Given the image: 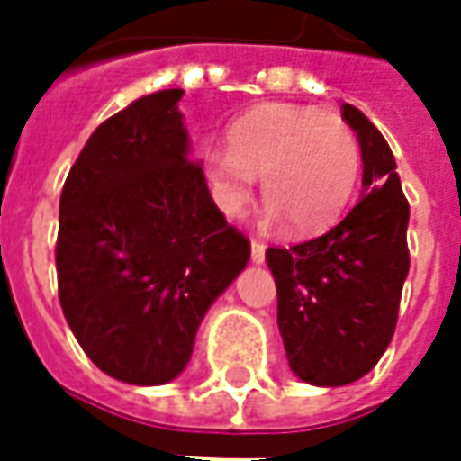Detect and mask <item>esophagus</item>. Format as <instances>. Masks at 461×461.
<instances>
[{
  "instance_id": "34e87169",
  "label": "esophagus",
  "mask_w": 461,
  "mask_h": 461,
  "mask_svg": "<svg viewBox=\"0 0 461 461\" xmlns=\"http://www.w3.org/2000/svg\"><path fill=\"white\" fill-rule=\"evenodd\" d=\"M264 257H267V247H264L259 240H251V261L261 264V261H264Z\"/></svg>"
}]
</instances>
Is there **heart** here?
Masks as SVG:
<instances>
[{"instance_id": "b5f03b06", "label": "heart", "mask_w": 461, "mask_h": 461, "mask_svg": "<svg viewBox=\"0 0 461 461\" xmlns=\"http://www.w3.org/2000/svg\"><path fill=\"white\" fill-rule=\"evenodd\" d=\"M230 148L207 152L214 200L240 217L254 194V177L269 200L264 221L286 220L296 234H316L339 220L360 175V145L339 115L301 105L267 104L230 128Z\"/></svg>"}]
</instances>
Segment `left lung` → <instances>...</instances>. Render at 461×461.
<instances>
[{"instance_id":"1","label":"left lung","mask_w":461,"mask_h":461,"mask_svg":"<svg viewBox=\"0 0 461 461\" xmlns=\"http://www.w3.org/2000/svg\"><path fill=\"white\" fill-rule=\"evenodd\" d=\"M363 152V194L316 240L269 247L279 330L291 370L311 385H348L373 370L393 340L410 269L407 204L395 158L373 122L340 105Z\"/></svg>"}]
</instances>
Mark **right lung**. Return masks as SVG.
I'll list each match as a JSON object with an SVG mask.
<instances>
[{
	"label": "right lung",
	"instance_id": "obj_1",
	"mask_svg": "<svg viewBox=\"0 0 461 461\" xmlns=\"http://www.w3.org/2000/svg\"><path fill=\"white\" fill-rule=\"evenodd\" d=\"M182 91H158L94 131L61 190L59 301L105 375L162 385L190 363L212 301L249 261L190 160Z\"/></svg>",
	"mask_w": 461,
	"mask_h": 461
}]
</instances>
